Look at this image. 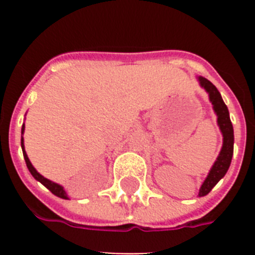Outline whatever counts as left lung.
<instances>
[{
	"label": "left lung",
	"mask_w": 255,
	"mask_h": 255,
	"mask_svg": "<svg viewBox=\"0 0 255 255\" xmlns=\"http://www.w3.org/2000/svg\"><path fill=\"white\" fill-rule=\"evenodd\" d=\"M199 83L208 92L209 100H211L212 105H213V110L217 114V123L220 125L222 135H224V145H222L220 155L217 157V161L215 162L213 167L209 171L208 176L204 180L203 185L200 186L199 197H204L226 175L227 170H229L234 154V129L231 120H230L227 106L222 101V97H221L220 92L217 91V88L212 84L209 80H207L206 78H202V76H199Z\"/></svg>",
	"instance_id": "1"
}]
</instances>
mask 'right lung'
I'll list each match as a JSON object with an SVG mask.
<instances>
[{"label": "right lung", "mask_w": 255, "mask_h": 255, "mask_svg": "<svg viewBox=\"0 0 255 255\" xmlns=\"http://www.w3.org/2000/svg\"><path fill=\"white\" fill-rule=\"evenodd\" d=\"M21 132H24V125H22V128H21ZM21 148H22V154H24V159H25L26 167H28V170L30 171V173L33 175V177H34L35 180H38L39 182H42V184H43V185L46 186V188L48 189L51 193H53V194L57 195V197H60V198L67 199V195H66V193H65V190L62 186H60L58 184H56V182L49 181L48 179H46V177L42 176V175H40L39 172H37V170L33 167V164L30 163V161H29V158H28V155H26V153H25V149H24V140H22V138H21Z\"/></svg>", "instance_id": "obj_1"}]
</instances>
